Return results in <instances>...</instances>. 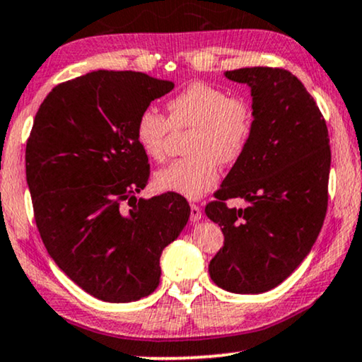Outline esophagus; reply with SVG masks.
I'll return each mask as SVG.
<instances>
[{
    "mask_svg": "<svg viewBox=\"0 0 362 362\" xmlns=\"http://www.w3.org/2000/svg\"><path fill=\"white\" fill-rule=\"evenodd\" d=\"M202 218V210H200L199 205L192 204L190 205V221L192 222H199Z\"/></svg>",
    "mask_w": 362,
    "mask_h": 362,
    "instance_id": "esophagus-1",
    "label": "esophagus"
}]
</instances>
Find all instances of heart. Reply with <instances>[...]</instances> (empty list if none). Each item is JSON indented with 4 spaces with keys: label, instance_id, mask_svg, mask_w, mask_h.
<instances>
[{
    "label": "heart",
    "instance_id": "obj_1",
    "mask_svg": "<svg viewBox=\"0 0 362 362\" xmlns=\"http://www.w3.org/2000/svg\"><path fill=\"white\" fill-rule=\"evenodd\" d=\"M168 118L148 107L140 112L135 136L152 160L165 158L172 128H192L185 158L155 173V187L187 199H200L217 184L218 162L234 163L244 155L252 135V110L226 90L195 81L168 100Z\"/></svg>",
    "mask_w": 362,
    "mask_h": 362
}]
</instances>
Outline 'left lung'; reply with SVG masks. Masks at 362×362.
<instances>
[{"instance_id": "left-lung-1", "label": "left lung", "mask_w": 362, "mask_h": 362, "mask_svg": "<svg viewBox=\"0 0 362 362\" xmlns=\"http://www.w3.org/2000/svg\"><path fill=\"white\" fill-rule=\"evenodd\" d=\"M223 75L250 88L254 125L244 155L215 192L217 200L205 207L223 232L209 274L228 292L260 294L303 264L321 232L331 170L327 127L287 70L254 66ZM237 196L250 204L245 209L225 205Z\"/></svg>"}]
</instances>
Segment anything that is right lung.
<instances>
[{"mask_svg":"<svg viewBox=\"0 0 362 362\" xmlns=\"http://www.w3.org/2000/svg\"><path fill=\"white\" fill-rule=\"evenodd\" d=\"M173 86L140 71L97 70L54 86L36 112L26 144L36 227L54 264L105 303L152 294L160 255L190 217L178 194L135 197L150 173L136 118Z\"/></svg>","mask_w":362,"mask_h":362,"instance_id":"obj_1","label":"right lung"}]
</instances>
